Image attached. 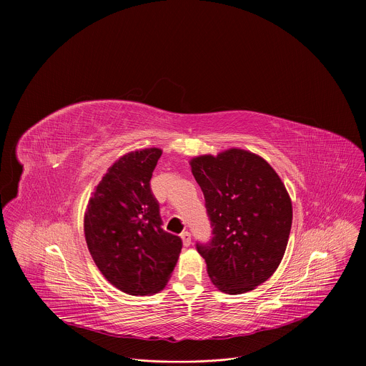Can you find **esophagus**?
Wrapping results in <instances>:
<instances>
[{"instance_id": "1", "label": "esophagus", "mask_w": 366, "mask_h": 366, "mask_svg": "<svg viewBox=\"0 0 366 366\" xmlns=\"http://www.w3.org/2000/svg\"><path fill=\"white\" fill-rule=\"evenodd\" d=\"M181 239H182V243L185 247H188L191 244V233L189 232H182Z\"/></svg>"}]
</instances>
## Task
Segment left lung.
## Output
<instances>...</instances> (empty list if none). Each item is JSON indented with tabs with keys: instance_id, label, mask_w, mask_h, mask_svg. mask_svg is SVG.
I'll return each instance as SVG.
<instances>
[{
	"instance_id": "obj_1",
	"label": "left lung",
	"mask_w": 366,
	"mask_h": 366,
	"mask_svg": "<svg viewBox=\"0 0 366 366\" xmlns=\"http://www.w3.org/2000/svg\"><path fill=\"white\" fill-rule=\"evenodd\" d=\"M213 227L197 243L212 282L223 292L243 294L265 282L284 257L292 204L284 182L260 156L229 149L189 162Z\"/></svg>"
}]
</instances>
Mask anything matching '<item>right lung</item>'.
Here are the masks:
<instances>
[{
    "label": "right lung",
    "mask_w": 366,
    "mask_h": 366,
    "mask_svg": "<svg viewBox=\"0 0 366 366\" xmlns=\"http://www.w3.org/2000/svg\"><path fill=\"white\" fill-rule=\"evenodd\" d=\"M158 147L130 152L109 168L88 201L84 232L95 265L120 291L156 294L165 288L182 249L162 229L159 202L150 189Z\"/></svg>",
    "instance_id": "add662e5"
}]
</instances>
